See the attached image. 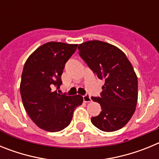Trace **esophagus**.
<instances>
[{"label": "esophagus", "mask_w": 159, "mask_h": 159, "mask_svg": "<svg viewBox=\"0 0 159 159\" xmlns=\"http://www.w3.org/2000/svg\"><path fill=\"white\" fill-rule=\"evenodd\" d=\"M83 98H84V101L85 102H91V101H92L91 96H90L89 95H84V97H83Z\"/></svg>", "instance_id": "1"}]
</instances>
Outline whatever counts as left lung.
I'll use <instances>...</instances> for the list:
<instances>
[{
    "mask_svg": "<svg viewBox=\"0 0 159 159\" xmlns=\"http://www.w3.org/2000/svg\"><path fill=\"white\" fill-rule=\"evenodd\" d=\"M79 54L97 77L105 81L100 97H92L102 111L91 119L102 131L118 130L127 124L135 111L138 78L132 64L122 50L100 40L79 44Z\"/></svg>",
    "mask_w": 159,
    "mask_h": 159,
    "instance_id": "left-lung-1",
    "label": "left lung"
}]
</instances>
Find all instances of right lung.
<instances>
[{
    "mask_svg": "<svg viewBox=\"0 0 159 159\" xmlns=\"http://www.w3.org/2000/svg\"><path fill=\"white\" fill-rule=\"evenodd\" d=\"M78 44L48 42L29 56L24 66L20 91L25 111L40 128L57 132L67 127L73 111L83 103L80 95H60L61 75Z\"/></svg>",
    "mask_w": 159,
    "mask_h": 159,
    "instance_id": "1",
    "label": "right lung"
}]
</instances>
